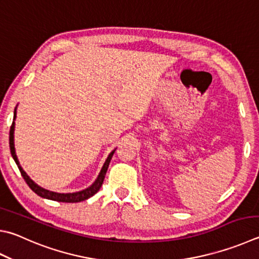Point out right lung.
Returning <instances> with one entry per match:
<instances>
[{"label": "right lung", "instance_id": "add662e5", "mask_svg": "<svg viewBox=\"0 0 259 259\" xmlns=\"http://www.w3.org/2000/svg\"><path fill=\"white\" fill-rule=\"evenodd\" d=\"M16 109H17V107H16ZM16 114H17V112L15 110V116H13V119H15V120H16V117H17ZM15 124H16L15 121H13L11 128H10V138H9V140H10L11 155H12L13 159H15V162H16L17 165H18L19 170H20V173H21L22 178L25 179V181H26L27 185L29 186L30 189L34 191L35 194H37V195L40 196V197H43V198L55 200V201H62V203H79V201H82V200H86L88 198H91L92 196L95 195L96 192L101 189V187L103 185V181H104V178H105V175H106L107 167H109V165H110L111 158H112V156H113L115 149L112 150L109 156H107L106 161L104 163V165H103L102 170L100 172V175H98L95 182H94L91 187H88V188H86V189H83L81 191L72 192V194H60V192L50 191V190L44 189V188L39 187L38 185H37V183H35L29 177L27 176V173L25 171L22 170V167L20 166V164H19L18 157H17V155H16V149H15V136H13V134H15Z\"/></svg>", "mask_w": 259, "mask_h": 259}]
</instances>
